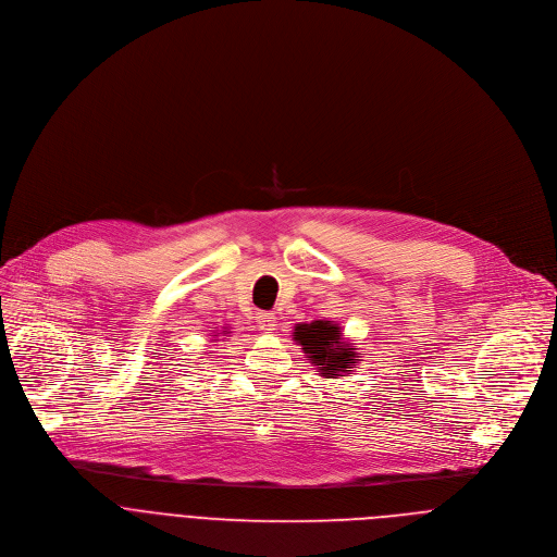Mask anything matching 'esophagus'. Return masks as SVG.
Wrapping results in <instances>:
<instances>
[{
  "label": "esophagus",
  "mask_w": 557,
  "mask_h": 557,
  "mask_svg": "<svg viewBox=\"0 0 557 557\" xmlns=\"http://www.w3.org/2000/svg\"><path fill=\"white\" fill-rule=\"evenodd\" d=\"M258 324H260V331L273 333V331L277 329V317H275V312H260V314H258Z\"/></svg>",
  "instance_id": "obj_1"
}]
</instances>
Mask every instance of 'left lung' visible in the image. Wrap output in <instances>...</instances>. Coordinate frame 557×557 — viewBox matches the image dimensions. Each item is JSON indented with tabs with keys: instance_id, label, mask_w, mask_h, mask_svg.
<instances>
[{
	"instance_id": "left-lung-1",
	"label": "left lung",
	"mask_w": 557,
	"mask_h": 557,
	"mask_svg": "<svg viewBox=\"0 0 557 557\" xmlns=\"http://www.w3.org/2000/svg\"><path fill=\"white\" fill-rule=\"evenodd\" d=\"M293 339L301 346L310 363L317 366V372L326 379H337L350 374L361 359L357 348L344 342V331L339 324L317 320L310 324H297Z\"/></svg>"
}]
</instances>
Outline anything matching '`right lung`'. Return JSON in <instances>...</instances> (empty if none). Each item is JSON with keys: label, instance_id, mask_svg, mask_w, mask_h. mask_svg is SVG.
<instances>
[{"label": "right lung", "instance_id": "add662e5", "mask_svg": "<svg viewBox=\"0 0 557 557\" xmlns=\"http://www.w3.org/2000/svg\"><path fill=\"white\" fill-rule=\"evenodd\" d=\"M222 333H226V331H222Z\"/></svg>", "mask_w": 557, "mask_h": 557}]
</instances>
